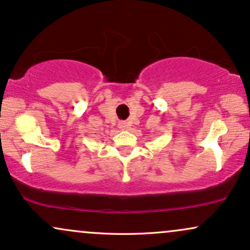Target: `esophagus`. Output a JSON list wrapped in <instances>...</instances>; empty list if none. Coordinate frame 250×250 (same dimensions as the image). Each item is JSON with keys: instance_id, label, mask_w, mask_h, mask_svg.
Instances as JSON below:
<instances>
[{"instance_id": "34e87169", "label": "esophagus", "mask_w": 250, "mask_h": 250, "mask_svg": "<svg viewBox=\"0 0 250 250\" xmlns=\"http://www.w3.org/2000/svg\"><path fill=\"white\" fill-rule=\"evenodd\" d=\"M119 128L122 129V130H125V129L129 128V125L127 122H120L119 123Z\"/></svg>"}]
</instances>
